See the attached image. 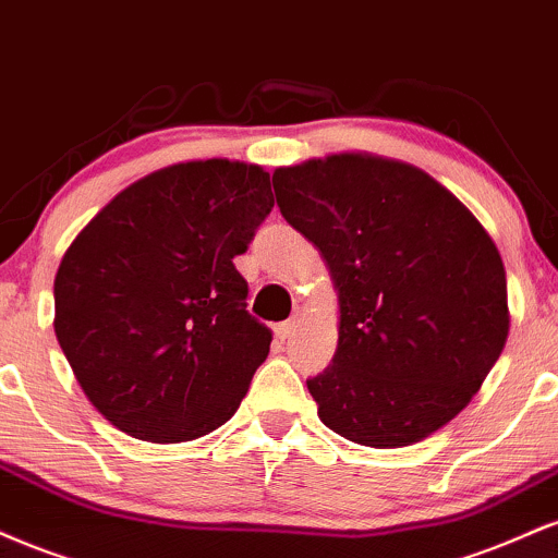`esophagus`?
Instances as JSON below:
<instances>
[{
  "instance_id": "34e87169",
  "label": "esophagus",
  "mask_w": 558,
  "mask_h": 558,
  "mask_svg": "<svg viewBox=\"0 0 558 558\" xmlns=\"http://www.w3.org/2000/svg\"><path fill=\"white\" fill-rule=\"evenodd\" d=\"M294 326H298V320H294V318L292 320H284V324L277 326V339H279V342H287V339L292 337Z\"/></svg>"
}]
</instances>
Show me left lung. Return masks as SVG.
Here are the masks:
<instances>
[{"label":"left lung","instance_id":"left-lung-1","mask_svg":"<svg viewBox=\"0 0 558 558\" xmlns=\"http://www.w3.org/2000/svg\"><path fill=\"white\" fill-rule=\"evenodd\" d=\"M274 193L339 292L337 352L307 378L326 428L397 449L447 425L509 333L507 271L481 221L423 169L368 154L281 167Z\"/></svg>","mask_w":558,"mask_h":558}]
</instances>
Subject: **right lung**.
Returning a JSON list of instances; mask_svg holds the SVG:
<instances>
[{
  "label": "right lung",
  "instance_id": "add662e5",
  "mask_svg": "<svg viewBox=\"0 0 558 558\" xmlns=\"http://www.w3.org/2000/svg\"><path fill=\"white\" fill-rule=\"evenodd\" d=\"M255 163L187 161L114 195L54 279V331L85 397L154 444L211 434L240 408L271 331L234 268L271 214Z\"/></svg>",
  "mask_w": 558,
  "mask_h": 558
}]
</instances>
